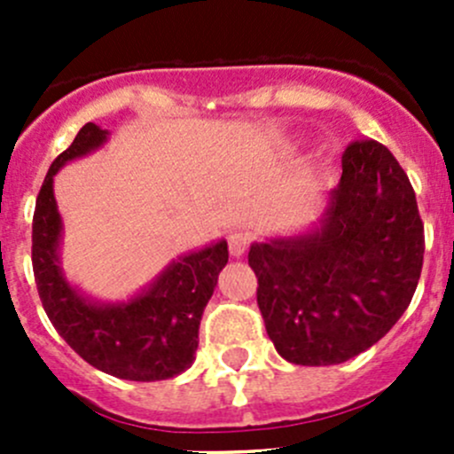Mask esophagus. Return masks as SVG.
I'll use <instances>...</instances> for the list:
<instances>
[{
  "label": "esophagus",
  "instance_id": "34e87169",
  "mask_svg": "<svg viewBox=\"0 0 454 454\" xmlns=\"http://www.w3.org/2000/svg\"><path fill=\"white\" fill-rule=\"evenodd\" d=\"M248 246H250L248 232H232V235L228 237V250H231L232 256L246 254Z\"/></svg>",
  "mask_w": 454,
  "mask_h": 454
}]
</instances>
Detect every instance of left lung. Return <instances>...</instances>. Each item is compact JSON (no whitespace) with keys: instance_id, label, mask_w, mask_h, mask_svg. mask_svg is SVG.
<instances>
[{"instance_id":"left-lung-1","label":"left lung","mask_w":454,"mask_h":454,"mask_svg":"<svg viewBox=\"0 0 454 454\" xmlns=\"http://www.w3.org/2000/svg\"><path fill=\"white\" fill-rule=\"evenodd\" d=\"M256 303L278 356L327 367L367 351L406 312L424 263L415 191L391 151L356 140L312 231L250 246Z\"/></svg>"}]
</instances>
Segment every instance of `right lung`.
Returning a JSON list of instances; mask_svg holds the SVG:
<instances>
[{"instance_id": "right-lung-1", "label": "right lung", "mask_w": 454, "mask_h": 454, "mask_svg": "<svg viewBox=\"0 0 454 454\" xmlns=\"http://www.w3.org/2000/svg\"><path fill=\"white\" fill-rule=\"evenodd\" d=\"M107 138V129L87 122L48 168L32 217L36 290L59 336L91 367L134 382L176 378L195 360L200 320L228 263V244L219 239L182 254L149 287L118 303H100L70 286L59 256L63 222L54 200V176L72 160L100 149Z\"/></svg>"}]
</instances>
